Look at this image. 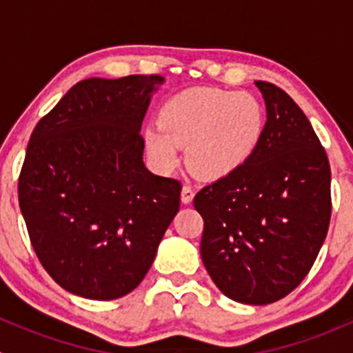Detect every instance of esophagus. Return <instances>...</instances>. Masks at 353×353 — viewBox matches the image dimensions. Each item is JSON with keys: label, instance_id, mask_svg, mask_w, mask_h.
<instances>
[{"label": "esophagus", "instance_id": "esophagus-1", "mask_svg": "<svg viewBox=\"0 0 353 353\" xmlns=\"http://www.w3.org/2000/svg\"><path fill=\"white\" fill-rule=\"evenodd\" d=\"M193 198H194L193 188H191L190 184H184L183 191H181V201H183L184 205H188V203L193 201Z\"/></svg>", "mask_w": 353, "mask_h": 353}]
</instances>
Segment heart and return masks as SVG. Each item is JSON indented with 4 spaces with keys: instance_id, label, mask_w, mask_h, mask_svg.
Here are the masks:
<instances>
[{
    "instance_id": "heart-1",
    "label": "heart",
    "mask_w": 353,
    "mask_h": 353,
    "mask_svg": "<svg viewBox=\"0 0 353 353\" xmlns=\"http://www.w3.org/2000/svg\"><path fill=\"white\" fill-rule=\"evenodd\" d=\"M159 123L145 130L148 155L170 172L188 147V165L205 179H223L241 170L261 145L266 112L256 95L196 87L172 95Z\"/></svg>"
}]
</instances>
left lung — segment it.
Listing matches in <instances>:
<instances>
[{
    "instance_id": "left-lung-1",
    "label": "left lung",
    "mask_w": 353,
    "mask_h": 353,
    "mask_svg": "<svg viewBox=\"0 0 353 353\" xmlns=\"http://www.w3.org/2000/svg\"><path fill=\"white\" fill-rule=\"evenodd\" d=\"M266 128L252 159L194 196L201 259L232 301L265 305L290 294L314 265L331 216V172L311 123L282 88L254 81Z\"/></svg>"
}]
</instances>
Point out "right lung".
Instances as JSON below:
<instances>
[{"label":"right lung","mask_w":353,"mask_h":353,"mask_svg":"<svg viewBox=\"0 0 353 353\" xmlns=\"http://www.w3.org/2000/svg\"><path fill=\"white\" fill-rule=\"evenodd\" d=\"M160 74L87 78L32 133L19 201L58 285L112 301L140 285L179 212L181 183L145 167L140 130Z\"/></svg>","instance_id":"right-lung-1"}]
</instances>
